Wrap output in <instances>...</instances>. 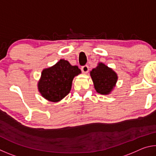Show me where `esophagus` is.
Here are the masks:
<instances>
[{
  "label": "esophagus",
  "instance_id": "34e87169",
  "mask_svg": "<svg viewBox=\"0 0 156 156\" xmlns=\"http://www.w3.org/2000/svg\"><path fill=\"white\" fill-rule=\"evenodd\" d=\"M81 70H82V72H83V73H87L89 72V67H88V65H84V66H83V67H81Z\"/></svg>",
  "mask_w": 156,
  "mask_h": 156
}]
</instances>
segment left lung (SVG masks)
<instances>
[{"label":"left lung","instance_id":"8db88e82","mask_svg":"<svg viewBox=\"0 0 156 156\" xmlns=\"http://www.w3.org/2000/svg\"><path fill=\"white\" fill-rule=\"evenodd\" d=\"M90 74L96 91L103 95L110 93L118 79L117 75L112 69L102 63L93 69Z\"/></svg>","mask_w":156,"mask_h":156}]
</instances>
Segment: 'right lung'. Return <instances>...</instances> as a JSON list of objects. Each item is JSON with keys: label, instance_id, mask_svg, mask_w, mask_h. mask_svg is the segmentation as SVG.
Returning <instances> with one entry per match:
<instances>
[{"label": "right lung", "instance_id": "obj_1", "mask_svg": "<svg viewBox=\"0 0 156 156\" xmlns=\"http://www.w3.org/2000/svg\"><path fill=\"white\" fill-rule=\"evenodd\" d=\"M80 72L77 66L71 65L67 60H60L53 67L43 71L38 82V90L49 101H59L69 93L73 78Z\"/></svg>", "mask_w": 156, "mask_h": 156}]
</instances>
